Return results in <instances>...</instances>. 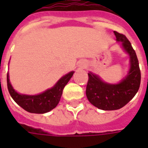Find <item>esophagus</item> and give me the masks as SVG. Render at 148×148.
Returning a JSON list of instances; mask_svg holds the SVG:
<instances>
[{
    "mask_svg": "<svg viewBox=\"0 0 148 148\" xmlns=\"http://www.w3.org/2000/svg\"><path fill=\"white\" fill-rule=\"evenodd\" d=\"M86 66H87V64L86 62H84V61L79 62V63H78V67L80 68V69H85Z\"/></svg>",
    "mask_w": 148,
    "mask_h": 148,
    "instance_id": "obj_1",
    "label": "esophagus"
}]
</instances>
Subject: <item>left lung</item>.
Returning <instances> with one entry per match:
<instances>
[{
    "label": "left lung",
    "mask_w": 148,
    "mask_h": 148,
    "mask_svg": "<svg viewBox=\"0 0 148 148\" xmlns=\"http://www.w3.org/2000/svg\"><path fill=\"white\" fill-rule=\"evenodd\" d=\"M114 34L116 41L121 42L122 48L129 56L130 68L127 75L117 84L107 83L98 75L88 73L87 98L93 106L102 110H116L127 105L138 92L141 80L139 61L131 42L123 34L115 31Z\"/></svg>",
    "instance_id": "left-lung-1"
}]
</instances>
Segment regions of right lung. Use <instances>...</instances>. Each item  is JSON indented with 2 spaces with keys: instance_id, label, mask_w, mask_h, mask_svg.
<instances>
[{
  "instance_id": "right-lung-1",
  "label": "right lung",
  "mask_w": 148,
  "mask_h": 148,
  "mask_svg": "<svg viewBox=\"0 0 148 148\" xmlns=\"http://www.w3.org/2000/svg\"><path fill=\"white\" fill-rule=\"evenodd\" d=\"M74 73V71H71L68 74H65L52 88L37 95H26L17 93L11 85L8 73L7 86L8 92L12 99L24 110L32 113H46L57 106L60 101L65 86L68 83Z\"/></svg>"
}]
</instances>
